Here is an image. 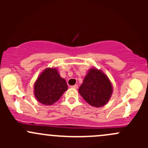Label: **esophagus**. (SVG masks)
<instances>
[{"mask_svg": "<svg viewBox=\"0 0 148 148\" xmlns=\"http://www.w3.org/2000/svg\"><path fill=\"white\" fill-rule=\"evenodd\" d=\"M72 88H74V89H77L78 88V85L77 84H75V85H73L72 86H71Z\"/></svg>", "mask_w": 148, "mask_h": 148, "instance_id": "34e87169", "label": "esophagus"}]
</instances>
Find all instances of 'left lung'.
Returning <instances> with one entry per match:
<instances>
[{
  "mask_svg": "<svg viewBox=\"0 0 148 148\" xmlns=\"http://www.w3.org/2000/svg\"><path fill=\"white\" fill-rule=\"evenodd\" d=\"M112 85L107 75L96 68L89 69L79 92L91 106L100 107L105 105L112 94Z\"/></svg>",
  "mask_w": 148,
  "mask_h": 148,
  "instance_id": "left-lung-1",
  "label": "left lung"
}]
</instances>
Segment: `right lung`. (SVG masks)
<instances>
[{
  "instance_id": "obj_1",
  "label": "right lung",
  "mask_w": 148,
  "mask_h": 148,
  "mask_svg": "<svg viewBox=\"0 0 148 148\" xmlns=\"http://www.w3.org/2000/svg\"><path fill=\"white\" fill-rule=\"evenodd\" d=\"M68 86L56 68H46L34 84V95L38 102L52 105L59 100Z\"/></svg>"
}]
</instances>
